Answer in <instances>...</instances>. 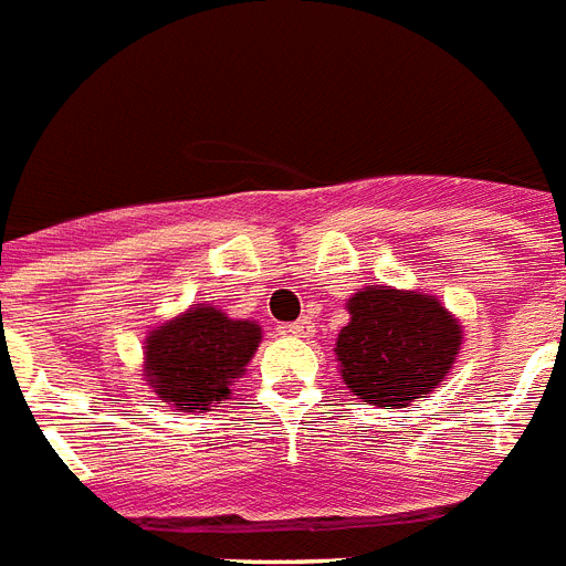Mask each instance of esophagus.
<instances>
[{
  "mask_svg": "<svg viewBox=\"0 0 566 566\" xmlns=\"http://www.w3.org/2000/svg\"><path fill=\"white\" fill-rule=\"evenodd\" d=\"M286 333L295 338H310L312 333H315V327H312L310 318H301V321H295V324H286Z\"/></svg>",
  "mask_w": 566,
  "mask_h": 566,
  "instance_id": "esophagus-1",
  "label": "esophagus"
}]
</instances>
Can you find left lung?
I'll use <instances>...</instances> for the list:
<instances>
[{"label": "left lung", "mask_w": 566, "mask_h": 566, "mask_svg": "<svg viewBox=\"0 0 566 566\" xmlns=\"http://www.w3.org/2000/svg\"><path fill=\"white\" fill-rule=\"evenodd\" d=\"M347 312L336 356L356 400L403 409L444 382L462 347V327L438 297L365 286L347 301Z\"/></svg>", "instance_id": "obj_1"}]
</instances>
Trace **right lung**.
<instances>
[{
    "mask_svg": "<svg viewBox=\"0 0 566 566\" xmlns=\"http://www.w3.org/2000/svg\"><path fill=\"white\" fill-rule=\"evenodd\" d=\"M254 321L228 318L210 304H192L184 315L151 329L143 377L163 403L180 411H210L228 400L230 386L260 347Z\"/></svg>",
    "mask_w": 566,
    "mask_h": 566,
    "instance_id": "1",
    "label": "right lung"
}]
</instances>
